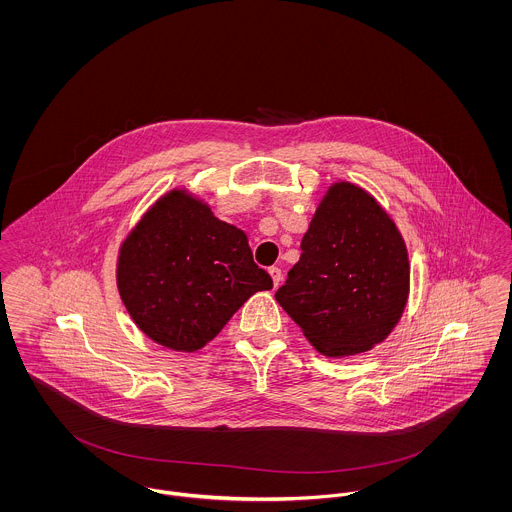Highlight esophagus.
I'll return each instance as SVG.
<instances>
[{"instance_id":"1","label":"esophagus","mask_w":512,"mask_h":512,"mask_svg":"<svg viewBox=\"0 0 512 512\" xmlns=\"http://www.w3.org/2000/svg\"><path fill=\"white\" fill-rule=\"evenodd\" d=\"M269 275L273 278L275 288H278V286H280V282H282V271H280L278 267H271V269H269Z\"/></svg>"}]
</instances>
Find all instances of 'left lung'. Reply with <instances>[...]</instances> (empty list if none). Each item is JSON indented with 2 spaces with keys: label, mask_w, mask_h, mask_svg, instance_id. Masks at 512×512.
Returning a JSON list of instances; mask_svg holds the SVG:
<instances>
[{
  "label": "left lung",
  "mask_w": 512,
  "mask_h": 512,
  "mask_svg": "<svg viewBox=\"0 0 512 512\" xmlns=\"http://www.w3.org/2000/svg\"><path fill=\"white\" fill-rule=\"evenodd\" d=\"M300 247L275 298L306 339L331 358L382 343L409 296L407 247L388 212L353 183H333Z\"/></svg>",
  "instance_id": "1"
}]
</instances>
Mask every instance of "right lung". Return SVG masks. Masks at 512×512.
Listing matches in <instances>:
<instances>
[{"mask_svg": "<svg viewBox=\"0 0 512 512\" xmlns=\"http://www.w3.org/2000/svg\"><path fill=\"white\" fill-rule=\"evenodd\" d=\"M117 286L138 329L161 347L195 353L273 278L253 261L245 232L173 189L118 251Z\"/></svg>", "mask_w": 512, "mask_h": 512, "instance_id": "add662e5", "label": "right lung"}]
</instances>
